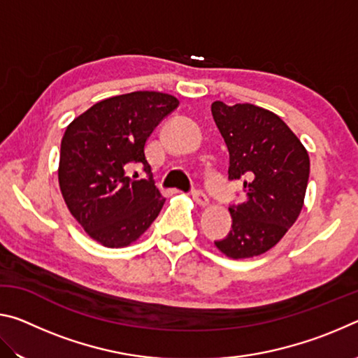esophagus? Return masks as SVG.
<instances>
[{
	"label": "esophagus",
	"mask_w": 358,
	"mask_h": 358,
	"mask_svg": "<svg viewBox=\"0 0 358 358\" xmlns=\"http://www.w3.org/2000/svg\"><path fill=\"white\" fill-rule=\"evenodd\" d=\"M192 199H194V202L199 205V207H208V205H210L207 194H205L203 191H194Z\"/></svg>",
	"instance_id": "obj_1"
}]
</instances>
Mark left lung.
Wrapping results in <instances>:
<instances>
[{
    "label": "left lung",
    "instance_id": "8db88e82",
    "mask_svg": "<svg viewBox=\"0 0 358 358\" xmlns=\"http://www.w3.org/2000/svg\"><path fill=\"white\" fill-rule=\"evenodd\" d=\"M229 150V180L243 181L245 199L229 208L232 230L215 241L230 259H250L271 250L294 226L305 202L310 156L289 126L252 104H211Z\"/></svg>",
    "mask_w": 358,
    "mask_h": 358
}]
</instances>
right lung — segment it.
<instances>
[{
	"instance_id": "1",
	"label": "right lung",
	"mask_w": 358,
	"mask_h": 358,
	"mask_svg": "<svg viewBox=\"0 0 358 358\" xmlns=\"http://www.w3.org/2000/svg\"><path fill=\"white\" fill-rule=\"evenodd\" d=\"M172 94L134 92L90 107L69 123L59 151L58 181L71 215L106 248H124L147 232L166 199L155 186L145 145L178 107ZM141 162L147 180L125 175Z\"/></svg>"
}]
</instances>
